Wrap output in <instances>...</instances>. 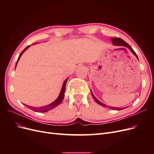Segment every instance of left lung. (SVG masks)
Masks as SVG:
<instances>
[{"instance_id":"left-lung-1","label":"left lung","mask_w":154,"mask_h":154,"mask_svg":"<svg viewBox=\"0 0 154 154\" xmlns=\"http://www.w3.org/2000/svg\"><path fill=\"white\" fill-rule=\"evenodd\" d=\"M111 39V40H112V44L114 45H117V46H122V47H123V48H120V49H123V50H126L125 49V48H127L128 49H129L130 50V51H131V52L136 56V57L137 58V59L138 60V57H137V54L136 53V52H135V51L133 50V49L130 47V46L126 42H125L123 40H122V39H121V38H110ZM91 94H92V97H93V98L94 99V100L96 101V102L97 103H98L99 105H101V106H105V107H109V109H112V110H122V109H125V108H118V107H114V106H107L106 107V105H105V104H103V103H102L101 102H100L98 100H97L96 97L94 96V94H93V93H92V92L91 91Z\"/></svg>"}]
</instances>
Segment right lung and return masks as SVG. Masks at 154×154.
Instances as JSON below:
<instances>
[{
    "mask_svg": "<svg viewBox=\"0 0 154 154\" xmlns=\"http://www.w3.org/2000/svg\"><path fill=\"white\" fill-rule=\"evenodd\" d=\"M30 47V45H28L27 46V47L23 50L22 51V53H20V54L19 55V57H18V60L17 61V63H16V66H15V68H16V66L17 65V63L18 62V60H19L20 57L22 56V54L24 53V51H26L27 49H28ZM67 79L66 80H65L63 83V85H62V89H61V91H60V95L58 97V98L54 102H53V103H51V104L49 105H48L46 106H40V107H33V106H29V105H26L27 108H29V109L33 110L35 112H48L49 110H51L53 109L54 108H55L56 106H57L58 105H59L60 103H61V102L62 101L63 97H64V95H65V91H66V83H67Z\"/></svg>",
    "mask_w": 154,
    "mask_h": 154,
    "instance_id": "1",
    "label": "right lung"
}]
</instances>
